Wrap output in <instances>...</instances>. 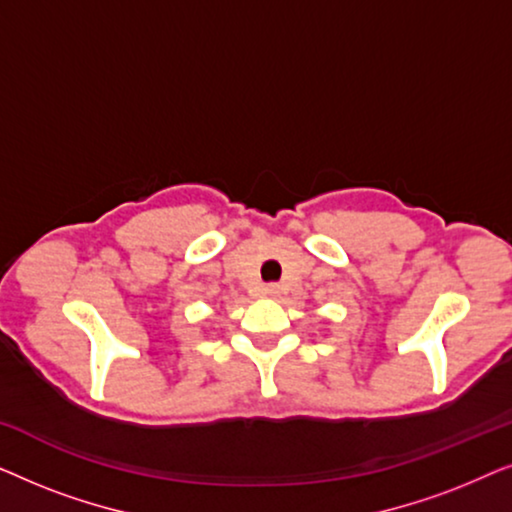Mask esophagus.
Wrapping results in <instances>:
<instances>
[{
  "mask_svg": "<svg viewBox=\"0 0 512 512\" xmlns=\"http://www.w3.org/2000/svg\"><path fill=\"white\" fill-rule=\"evenodd\" d=\"M263 293H265V296H268V298H277V296H279V286H277V284L265 286Z\"/></svg>",
  "mask_w": 512,
  "mask_h": 512,
  "instance_id": "obj_1",
  "label": "esophagus"
}]
</instances>
